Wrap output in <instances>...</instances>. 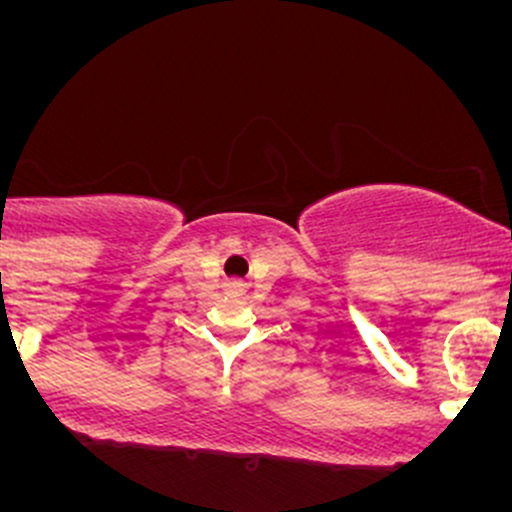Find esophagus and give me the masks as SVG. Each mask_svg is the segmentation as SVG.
Listing matches in <instances>:
<instances>
[{
    "instance_id": "34e87169",
    "label": "esophagus",
    "mask_w": 512,
    "mask_h": 512,
    "mask_svg": "<svg viewBox=\"0 0 512 512\" xmlns=\"http://www.w3.org/2000/svg\"><path fill=\"white\" fill-rule=\"evenodd\" d=\"M234 288H236V291H239V288H241V283H234Z\"/></svg>"
}]
</instances>
